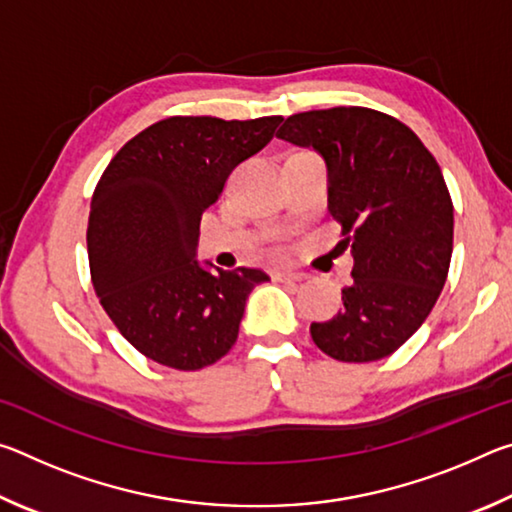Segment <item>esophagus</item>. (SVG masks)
Returning a JSON list of instances; mask_svg holds the SVG:
<instances>
[{
	"mask_svg": "<svg viewBox=\"0 0 512 512\" xmlns=\"http://www.w3.org/2000/svg\"><path fill=\"white\" fill-rule=\"evenodd\" d=\"M273 277L277 282H302L307 280V273H300V271H275Z\"/></svg>",
	"mask_w": 512,
	"mask_h": 512,
	"instance_id": "obj_1",
	"label": "esophagus"
}]
</instances>
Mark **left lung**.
<instances>
[{
  "mask_svg": "<svg viewBox=\"0 0 512 512\" xmlns=\"http://www.w3.org/2000/svg\"><path fill=\"white\" fill-rule=\"evenodd\" d=\"M277 137L323 155L329 214L354 257L343 309L311 323V339L336 361L384 359L418 332L445 287L454 205L443 171L409 126L370 108L298 112Z\"/></svg>",
  "mask_w": 512,
  "mask_h": 512,
  "instance_id": "left-lung-1",
  "label": "left lung"
}]
</instances>
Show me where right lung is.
Segmentation results:
<instances>
[{
  "instance_id": "obj_1",
  "label": "right lung",
  "mask_w": 512,
  "mask_h": 512,
  "mask_svg": "<svg viewBox=\"0 0 512 512\" xmlns=\"http://www.w3.org/2000/svg\"><path fill=\"white\" fill-rule=\"evenodd\" d=\"M282 117H169L121 146L94 189L88 257L94 291L144 357L201 370L239 336L259 268L223 271L196 259L205 210L232 169L273 140Z\"/></svg>"
}]
</instances>
